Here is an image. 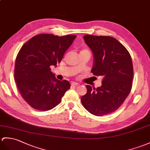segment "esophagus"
Returning a JSON list of instances; mask_svg holds the SVG:
<instances>
[{
    "label": "esophagus",
    "mask_w": 150,
    "mask_h": 150,
    "mask_svg": "<svg viewBox=\"0 0 150 150\" xmlns=\"http://www.w3.org/2000/svg\"><path fill=\"white\" fill-rule=\"evenodd\" d=\"M71 86H77L79 83H76V82H71Z\"/></svg>",
    "instance_id": "esophagus-1"
}]
</instances>
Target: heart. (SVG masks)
<instances>
[{
    "label": "heart",
    "instance_id": "obj_1",
    "mask_svg": "<svg viewBox=\"0 0 150 150\" xmlns=\"http://www.w3.org/2000/svg\"><path fill=\"white\" fill-rule=\"evenodd\" d=\"M82 52H89V53H90V52L88 49H86V48H83V49L81 50L80 53H82ZM90 54H91V53H90Z\"/></svg>",
    "mask_w": 150,
    "mask_h": 150
}]
</instances>
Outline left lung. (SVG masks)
<instances>
[{
  "mask_svg": "<svg viewBox=\"0 0 150 150\" xmlns=\"http://www.w3.org/2000/svg\"><path fill=\"white\" fill-rule=\"evenodd\" d=\"M83 39L94 55L91 72L102 78V84L96 89L87 85L81 102L91 114L104 116L116 110L130 93L134 76L132 58L127 48L112 37L86 34Z\"/></svg>",
  "mask_w": 150,
  "mask_h": 150,
  "instance_id": "1",
  "label": "left lung"
}]
</instances>
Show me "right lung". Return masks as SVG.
<instances>
[{
	"instance_id": "right-lung-1",
	"label": "right lung",
	"mask_w": 150,
	"mask_h": 150,
	"mask_svg": "<svg viewBox=\"0 0 150 150\" xmlns=\"http://www.w3.org/2000/svg\"><path fill=\"white\" fill-rule=\"evenodd\" d=\"M75 38L41 34L20 48L15 61V80L21 96L34 109H53L70 88L68 81L55 78L50 67L60 63Z\"/></svg>"
}]
</instances>
